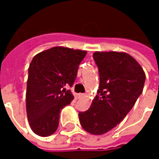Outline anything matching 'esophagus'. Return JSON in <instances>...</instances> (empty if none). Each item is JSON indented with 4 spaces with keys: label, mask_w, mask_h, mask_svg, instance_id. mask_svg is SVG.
I'll list each match as a JSON object with an SVG mask.
<instances>
[{
    "label": "esophagus",
    "mask_w": 159,
    "mask_h": 159,
    "mask_svg": "<svg viewBox=\"0 0 159 159\" xmlns=\"http://www.w3.org/2000/svg\"><path fill=\"white\" fill-rule=\"evenodd\" d=\"M85 98V94H79L78 95V98L79 99H83V98Z\"/></svg>",
    "instance_id": "1"
}]
</instances>
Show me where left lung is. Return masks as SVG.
<instances>
[{
  "label": "left lung",
  "instance_id": "1",
  "mask_svg": "<svg viewBox=\"0 0 159 159\" xmlns=\"http://www.w3.org/2000/svg\"><path fill=\"white\" fill-rule=\"evenodd\" d=\"M99 89L91 107L79 112L80 123L89 134H103L119 124L142 94L145 82L140 64L124 52H95Z\"/></svg>",
  "mask_w": 159,
  "mask_h": 159
}]
</instances>
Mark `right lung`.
<instances>
[{
	"mask_svg": "<svg viewBox=\"0 0 159 159\" xmlns=\"http://www.w3.org/2000/svg\"><path fill=\"white\" fill-rule=\"evenodd\" d=\"M86 51L54 47L37 54L28 68L26 113L32 131L46 137L59 126L60 111L69 105L78 67Z\"/></svg>",
	"mask_w": 159,
	"mask_h": 159,
	"instance_id": "add662e5",
	"label": "right lung"
}]
</instances>
